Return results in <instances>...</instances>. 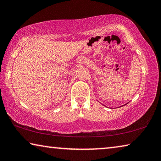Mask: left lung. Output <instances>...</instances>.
Here are the masks:
<instances>
[{
  "label": "left lung",
  "mask_w": 161,
  "mask_h": 161,
  "mask_svg": "<svg viewBox=\"0 0 161 161\" xmlns=\"http://www.w3.org/2000/svg\"><path fill=\"white\" fill-rule=\"evenodd\" d=\"M122 106H124V105H122Z\"/></svg>",
  "instance_id": "obj_1"
}]
</instances>
